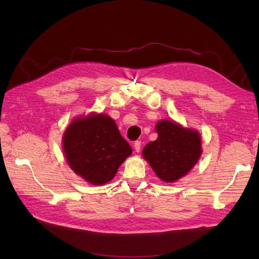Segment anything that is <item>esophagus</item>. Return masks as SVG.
I'll use <instances>...</instances> for the list:
<instances>
[{
  "mask_svg": "<svg viewBox=\"0 0 259 259\" xmlns=\"http://www.w3.org/2000/svg\"><path fill=\"white\" fill-rule=\"evenodd\" d=\"M140 147H142V142H140V140H136V142L134 143V149L136 152H139Z\"/></svg>",
  "mask_w": 259,
  "mask_h": 259,
  "instance_id": "esophagus-1",
  "label": "esophagus"
}]
</instances>
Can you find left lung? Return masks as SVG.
Listing matches in <instances>:
<instances>
[{"instance_id": "8db88e82", "label": "left lung", "mask_w": 259, "mask_h": 259, "mask_svg": "<svg viewBox=\"0 0 259 259\" xmlns=\"http://www.w3.org/2000/svg\"><path fill=\"white\" fill-rule=\"evenodd\" d=\"M155 128L159 136L146 145L143 155L159 178L176 182L198 162L202 152L200 134L166 120L159 122Z\"/></svg>"}]
</instances>
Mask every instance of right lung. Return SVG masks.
<instances>
[{"label": "right lung", "instance_id": "1", "mask_svg": "<svg viewBox=\"0 0 259 259\" xmlns=\"http://www.w3.org/2000/svg\"><path fill=\"white\" fill-rule=\"evenodd\" d=\"M64 150L69 165L93 185H104L132 153V148L115 122L107 115L76 119L67 128Z\"/></svg>", "mask_w": 259, "mask_h": 259}]
</instances>
